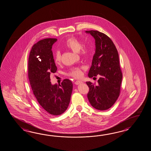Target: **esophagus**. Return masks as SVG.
I'll use <instances>...</instances> for the list:
<instances>
[{"mask_svg":"<svg viewBox=\"0 0 151 151\" xmlns=\"http://www.w3.org/2000/svg\"><path fill=\"white\" fill-rule=\"evenodd\" d=\"M81 83H82V82L81 81H76L75 82V85H79V84H80Z\"/></svg>","mask_w":151,"mask_h":151,"instance_id":"esophagus-1","label":"esophagus"}]
</instances>
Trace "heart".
I'll use <instances>...</instances> for the list:
<instances>
[{
	"label": "heart",
	"mask_w": 151,
	"mask_h": 151,
	"mask_svg": "<svg viewBox=\"0 0 151 151\" xmlns=\"http://www.w3.org/2000/svg\"><path fill=\"white\" fill-rule=\"evenodd\" d=\"M83 43L80 40L75 37H71L66 39L64 42V46L66 48L70 49L76 53L80 52L81 55L83 58H88L90 55L91 51L90 49L87 47H83ZM54 59L56 64H59L61 62L62 55L59 51L55 52L54 54ZM85 68L83 67H75L71 68L68 72L67 75L71 77L74 78H80L83 75L82 70H84Z\"/></svg>",
	"instance_id": "obj_1"
}]
</instances>
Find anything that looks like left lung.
<instances>
[{
    "label": "left lung",
    "mask_w": 151,
    "mask_h": 151,
    "mask_svg": "<svg viewBox=\"0 0 151 151\" xmlns=\"http://www.w3.org/2000/svg\"><path fill=\"white\" fill-rule=\"evenodd\" d=\"M96 40V53L89 71L90 78L100 76L98 85L86 82L87 98L92 106L98 110L110 109L120 94L122 73L117 50L106 34L98 30H87Z\"/></svg>",
    "instance_id": "8db88e82"
}]
</instances>
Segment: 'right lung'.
<instances>
[{"label": "right lung", "instance_id": "add662e5", "mask_svg": "<svg viewBox=\"0 0 151 151\" xmlns=\"http://www.w3.org/2000/svg\"><path fill=\"white\" fill-rule=\"evenodd\" d=\"M57 40L46 38L34 45L28 59V78L33 93L41 106L48 114L58 116L66 110L73 91L72 82L64 79L52 85L50 75L57 70L52 51Z\"/></svg>", "mask_w": 151, "mask_h": 151}]
</instances>
